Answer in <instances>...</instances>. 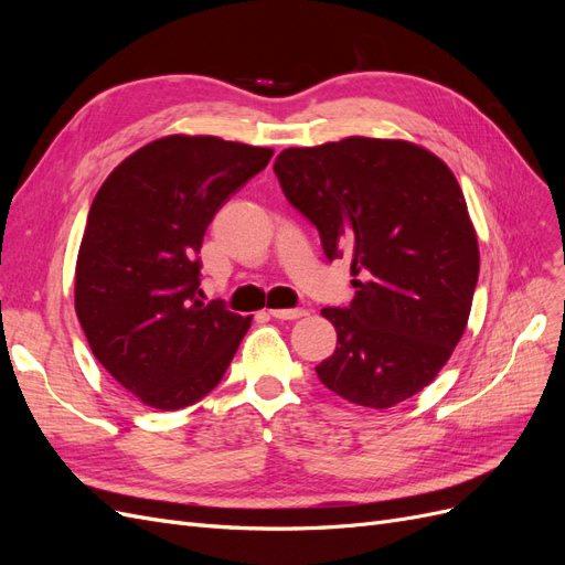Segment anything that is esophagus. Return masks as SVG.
<instances>
[{
  "label": "esophagus",
  "instance_id": "34e87169",
  "mask_svg": "<svg viewBox=\"0 0 565 565\" xmlns=\"http://www.w3.org/2000/svg\"><path fill=\"white\" fill-rule=\"evenodd\" d=\"M276 320H297L306 316V309H276V311H268Z\"/></svg>",
  "mask_w": 565,
  "mask_h": 565
}]
</instances>
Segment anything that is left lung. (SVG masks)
Returning a JSON list of instances; mask_svg holds the SVG:
<instances>
[{
  "label": "left lung",
  "mask_w": 565,
  "mask_h": 565,
  "mask_svg": "<svg viewBox=\"0 0 565 565\" xmlns=\"http://www.w3.org/2000/svg\"><path fill=\"white\" fill-rule=\"evenodd\" d=\"M273 172L318 228L324 256H351L358 278L349 306L320 311L337 330L320 382L374 409L415 396L465 334L478 282V241L455 174L426 148L365 136L287 148Z\"/></svg>",
  "instance_id": "8db88e82"
}]
</instances>
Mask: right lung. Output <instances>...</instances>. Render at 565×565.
Here are the masks:
<instances>
[{
  "mask_svg": "<svg viewBox=\"0 0 565 565\" xmlns=\"http://www.w3.org/2000/svg\"><path fill=\"white\" fill-rule=\"evenodd\" d=\"M273 158L216 136H164L98 188L75 268V311L96 361L141 403L193 405L221 382L249 330L202 303L200 247L214 214Z\"/></svg>",
  "mask_w": 565,
  "mask_h": 565,
  "instance_id": "1",
  "label": "right lung"
}]
</instances>
